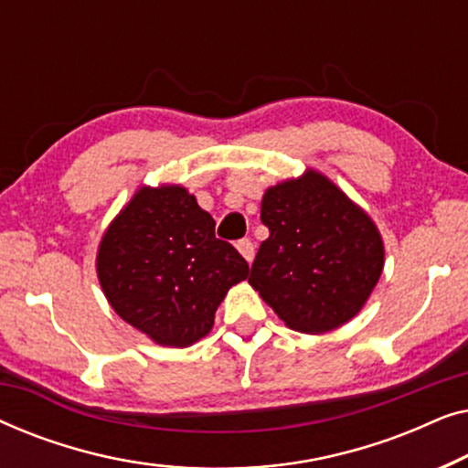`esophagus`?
Returning <instances> with one entry per match:
<instances>
[{"label":"esophagus","instance_id":"1","mask_svg":"<svg viewBox=\"0 0 468 468\" xmlns=\"http://www.w3.org/2000/svg\"><path fill=\"white\" fill-rule=\"evenodd\" d=\"M236 249H239V253L242 255V258H245L249 264H251L253 261V255H255V247H253V242L249 240V239H242V240H239L236 242Z\"/></svg>","mask_w":468,"mask_h":468}]
</instances>
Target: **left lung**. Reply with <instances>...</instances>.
Instances as JSON below:
<instances>
[{"label": "left lung", "mask_w": 468, "mask_h": 468, "mask_svg": "<svg viewBox=\"0 0 468 468\" xmlns=\"http://www.w3.org/2000/svg\"><path fill=\"white\" fill-rule=\"evenodd\" d=\"M261 223L271 236L249 283L287 328L324 335L354 319L386 264L379 228L317 170L264 191Z\"/></svg>", "instance_id": "8db88e82"}]
</instances>
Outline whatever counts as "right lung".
Here are the masks:
<instances>
[{
  "instance_id": "right-lung-1",
  "label": "right lung",
  "mask_w": 468,
  "mask_h": 468,
  "mask_svg": "<svg viewBox=\"0 0 468 468\" xmlns=\"http://www.w3.org/2000/svg\"><path fill=\"white\" fill-rule=\"evenodd\" d=\"M95 271L114 313L164 347L207 336L229 287L249 277L183 185L138 187L101 234Z\"/></svg>"
}]
</instances>
